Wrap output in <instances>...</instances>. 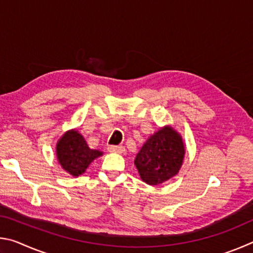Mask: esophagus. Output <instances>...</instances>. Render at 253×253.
Wrapping results in <instances>:
<instances>
[{
  "instance_id": "esophagus-1",
  "label": "esophagus",
  "mask_w": 253,
  "mask_h": 253,
  "mask_svg": "<svg viewBox=\"0 0 253 253\" xmlns=\"http://www.w3.org/2000/svg\"><path fill=\"white\" fill-rule=\"evenodd\" d=\"M108 152L110 153H117V154H123L125 152V147L124 146H109Z\"/></svg>"
}]
</instances>
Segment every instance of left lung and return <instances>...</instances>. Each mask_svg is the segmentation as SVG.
Segmentation results:
<instances>
[{
	"label": "left lung",
	"mask_w": 253,
	"mask_h": 253,
	"mask_svg": "<svg viewBox=\"0 0 253 253\" xmlns=\"http://www.w3.org/2000/svg\"><path fill=\"white\" fill-rule=\"evenodd\" d=\"M185 157V144L179 132L166 125L146 140L135 158L142 181L160 185L177 175Z\"/></svg>",
	"instance_id": "obj_1"
}]
</instances>
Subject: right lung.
I'll use <instances>...</instances> for the list:
<instances>
[{
    "instance_id": "add662e5",
    "label": "right lung",
    "mask_w": 253,
    "mask_h": 253,
    "mask_svg": "<svg viewBox=\"0 0 253 253\" xmlns=\"http://www.w3.org/2000/svg\"><path fill=\"white\" fill-rule=\"evenodd\" d=\"M55 154L60 166L71 176L78 177L104 153L89 148L84 137L75 128L67 130L60 137L55 146Z\"/></svg>"
}]
</instances>
